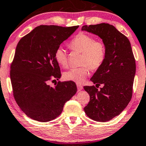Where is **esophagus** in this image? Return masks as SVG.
Wrapping results in <instances>:
<instances>
[{
	"label": "esophagus",
	"mask_w": 146,
	"mask_h": 146,
	"mask_svg": "<svg viewBox=\"0 0 146 146\" xmlns=\"http://www.w3.org/2000/svg\"><path fill=\"white\" fill-rule=\"evenodd\" d=\"M77 89L78 91H80L81 90L83 89V86L80 84H77Z\"/></svg>",
	"instance_id": "34e87169"
}]
</instances>
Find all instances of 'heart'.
<instances>
[{
    "label": "heart",
    "instance_id": "1",
    "mask_svg": "<svg viewBox=\"0 0 146 146\" xmlns=\"http://www.w3.org/2000/svg\"><path fill=\"white\" fill-rule=\"evenodd\" d=\"M71 50L82 53L81 64L79 68H73L64 74L66 80L80 84L89 74V68L96 70L103 64L105 58V45L103 41L94 40L92 35L79 33L69 43ZM57 63L62 68L68 66V56L64 48H57L54 54Z\"/></svg>",
    "mask_w": 146,
    "mask_h": 146
}]
</instances>
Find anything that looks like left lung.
<instances>
[{
    "label": "left lung",
    "mask_w": 146,
    "mask_h": 146,
    "mask_svg": "<svg viewBox=\"0 0 146 146\" xmlns=\"http://www.w3.org/2000/svg\"><path fill=\"white\" fill-rule=\"evenodd\" d=\"M82 31L98 35L105 45V58L90 78L94 86H85L90 101L84 108L87 116L105 122L117 116L131 101L135 60L127 37L108 23L84 25ZM101 84L103 88L98 90Z\"/></svg>",
    "instance_id": "left-lung-1"
}]
</instances>
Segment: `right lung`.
<instances>
[{
  "label": "right lung",
  "mask_w": 146,
  "mask_h": 146,
  "mask_svg": "<svg viewBox=\"0 0 146 146\" xmlns=\"http://www.w3.org/2000/svg\"><path fill=\"white\" fill-rule=\"evenodd\" d=\"M78 27L39 25L17 45L10 71L13 96L25 114L34 120L47 122L56 119L77 91L72 81H59L54 88L48 83L61 77L55 52Z\"/></svg>",
  "instance_id": "right-lung-1"
}]
</instances>
